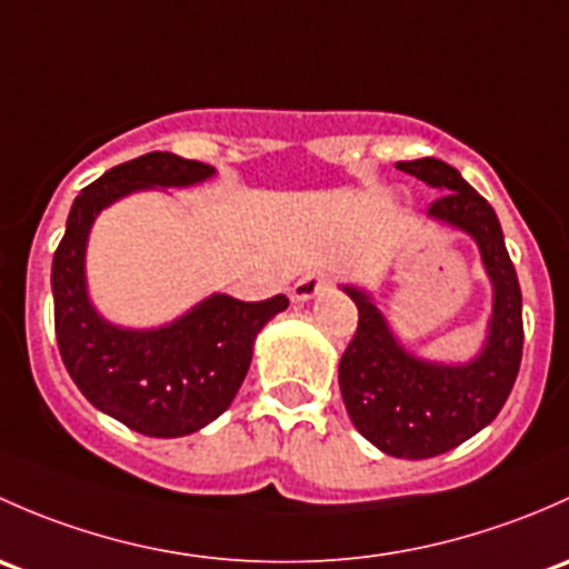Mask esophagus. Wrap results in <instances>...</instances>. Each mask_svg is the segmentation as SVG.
Returning <instances> with one entry per match:
<instances>
[{
    "label": "esophagus",
    "mask_w": 569,
    "mask_h": 569,
    "mask_svg": "<svg viewBox=\"0 0 569 569\" xmlns=\"http://www.w3.org/2000/svg\"><path fill=\"white\" fill-rule=\"evenodd\" d=\"M323 290H328V279L318 277V273H307V277H301L296 284H292L290 298L296 303H303V301H312V298L320 296Z\"/></svg>",
    "instance_id": "1"
}]
</instances>
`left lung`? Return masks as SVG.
Returning <instances> with one entry per match:
<instances>
[{"label":"left lung","instance_id":"8db88e82","mask_svg":"<svg viewBox=\"0 0 569 569\" xmlns=\"http://www.w3.org/2000/svg\"><path fill=\"white\" fill-rule=\"evenodd\" d=\"M441 191L427 219L466 232L477 243L493 290L488 333L473 359L460 365L411 353L365 287L342 284L359 309V328L339 361V391L356 430L391 458L425 460L460 447L499 416L523 353V301L503 246L499 216L462 174L438 158L400 161Z\"/></svg>","mask_w":569,"mask_h":569}]
</instances>
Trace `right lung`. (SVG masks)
Listing matches in <instances>:
<instances>
[{
  "instance_id": "right-lung-1",
  "label": "right lung",
  "mask_w": 569,
  "mask_h": 569,
  "mask_svg": "<svg viewBox=\"0 0 569 569\" xmlns=\"http://www.w3.org/2000/svg\"><path fill=\"white\" fill-rule=\"evenodd\" d=\"M210 163L148 153L111 167L81 189L51 262L54 328L66 370L81 395L111 419L150 438L202 430L230 408L249 372L254 339L287 309L284 296L246 303L210 292L172 323L117 326L87 290V241L98 213L150 189H189L210 180Z\"/></svg>"
}]
</instances>
